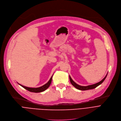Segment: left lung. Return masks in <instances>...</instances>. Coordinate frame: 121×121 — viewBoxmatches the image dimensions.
I'll list each match as a JSON object with an SVG mask.
<instances>
[{"label":"left lung","mask_w":121,"mask_h":121,"mask_svg":"<svg viewBox=\"0 0 121 121\" xmlns=\"http://www.w3.org/2000/svg\"><path fill=\"white\" fill-rule=\"evenodd\" d=\"M107 75V74H106V75L105 76V77L100 82L96 83L95 84H92V85H88L87 86H80L78 84H77V83H76L73 80H72V79L71 78L70 76L69 75V80H70V82L71 83V84L73 85L74 87H75L76 89L81 90V91H85V90H90V89H93L95 88L96 87H97V86H98L99 85H100L101 84H102L103 82L104 81V80L105 79V78H106Z\"/></svg>","instance_id":"1"}]
</instances>
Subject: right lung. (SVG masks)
Wrapping results in <instances>:
<instances>
[{"mask_svg":"<svg viewBox=\"0 0 121 121\" xmlns=\"http://www.w3.org/2000/svg\"><path fill=\"white\" fill-rule=\"evenodd\" d=\"M53 76V75H52ZM52 77L51 78L50 80L46 84H45V85H43L42 86H41L40 87H38V88H29V87H27L26 86H24L19 83L20 86H21L22 87H23L24 89H25L26 90L30 91V92H40L42 91H45L47 89H48V88L49 87L50 85L51 84L52 82Z\"/></svg>","mask_w":121,"mask_h":121,"instance_id":"obj_1","label":"right lung"}]
</instances>
